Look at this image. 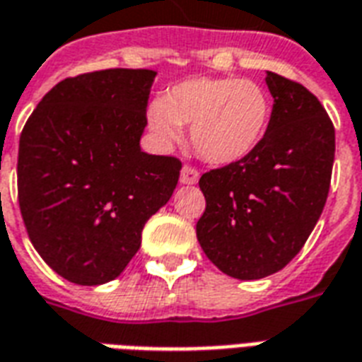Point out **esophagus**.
Instances as JSON below:
<instances>
[{
    "instance_id": "obj_1",
    "label": "esophagus",
    "mask_w": 362,
    "mask_h": 362,
    "mask_svg": "<svg viewBox=\"0 0 362 362\" xmlns=\"http://www.w3.org/2000/svg\"><path fill=\"white\" fill-rule=\"evenodd\" d=\"M199 180V173L195 170L194 167H189V165H184L180 170V182L182 184H195V182Z\"/></svg>"
}]
</instances>
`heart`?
<instances>
[{
	"label": "heart",
	"mask_w": 362,
	"mask_h": 362,
	"mask_svg": "<svg viewBox=\"0 0 362 362\" xmlns=\"http://www.w3.org/2000/svg\"><path fill=\"white\" fill-rule=\"evenodd\" d=\"M270 113L269 95L255 82L199 76L168 88L151 103L147 120L163 141L180 140L182 124L192 127L195 151L211 163L228 165L263 141Z\"/></svg>",
	"instance_id": "b5f03b06"
}]
</instances>
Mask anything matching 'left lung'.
<instances>
[{"label": "left lung", "instance_id": "8db88e82", "mask_svg": "<svg viewBox=\"0 0 362 362\" xmlns=\"http://www.w3.org/2000/svg\"><path fill=\"white\" fill-rule=\"evenodd\" d=\"M274 98L263 141L199 178L205 213L195 232L216 269L238 280L282 270L301 251L326 205L336 132L317 95L267 71Z\"/></svg>", "mask_w": 362, "mask_h": 362}]
</instances>
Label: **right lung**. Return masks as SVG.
Listing matches in <instances>:
<instances>
[{
  "label": "right lung",
  "mask_w": 362,
  "mask_h": 362,
  "mask_svg": "<svg viewBox=\"0 0 362 362\" xmlns=\"http://www.w3.org/2000/svg\"><path fill=\"white\" fill-rule=\"evenodd\" d=\"M155 74L107 69L61 80L24 124L21 215L40 257L69 282L119 276L178 184L180 159L140 147Z\"/></svg>",
  "instance_id": "1"
}]
</instances>
